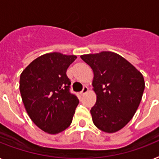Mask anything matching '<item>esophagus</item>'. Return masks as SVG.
I'll use <instances>...</instances> for the list:
<instances>
[{
  "mask_svg": "<svg viewBox=\"0 0 159 159\" xmlns=\"http://www.w3.org/2000/svg\"><path fill=\"white\" fill-rule=\"evenodd\" d=\"M87 91H88V87H87L86 86H84L83 88H82V91L80 92V94L82 95H84V94H86Z\"/></svg>",
  "mask_w": 159,
  "mask_h": 159,
  "instance_id": "34e87169",
  "label": "esophagus"
}]
</instances>
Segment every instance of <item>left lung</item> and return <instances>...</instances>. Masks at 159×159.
<instances>
[{
	"label": "left lung",
	"mask_w": 159,
	"mask_h": 159,
	"mask_svg": "<svg viewBox=\"0 0 159 159\" xmlns=\"http://www.w3.org/2000/svg\"><path fill=\"white\" fill-rule=\"evenodd\" d=\"M94 73L97 100L91 113L95 126L113 133L124 127L137 110L144 90V77L116 53L103 51L81 56Z\"/></svg>",
	"instance_id": "1"
}]
</instances>
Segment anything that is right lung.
<instances>
[{"instance_id":"1","label":"right lung","mask_w":159,"mask_h":159,"mask_svg":"<svg viewBox=\"0 0 159 159\" xmlns=\"http://www.w3.org/2000/svg\"><path fill=\"white\" fill-rule=\"evenodd\" d=\"M75 55L54 52L33 60L23 71L19 90L24 107L42 131L57 134L70 126L79 100L70 92L67 69Z\"/></svg>"}]
</instances>
